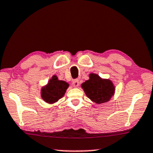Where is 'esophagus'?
I'll return each mask as SVG.
<instances>
[{
    "label": "esophagus",
    "mask_w": 153,
    "mask_h": 153,
    "mask_svg": "<svg viewBox=\"0 0 153 153\" xmlns=\"http://www.w3.org/2000/svg\"><path fill=\"white\" fill-rule=\"evenodd\" d=\"M72 85H73V87H75V88H76V87H78L79 85V80H78V79H75V80H73V82H72Z\"/></svg>",
    "instance_id": "34e87169"
}]
</instances>
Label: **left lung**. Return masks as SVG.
Segmentation results:
<instances>
[{
  "mask_svg": "<svg viewBox=\"0 0 153 153\" xmlns=\"http://www.w3.org/2000/svg\"><path fill=\"white\" fill-rule=\"evenodd\" d=\"M88 98L97 104L107 102L114 93V86L109 80L102 79L98 75L91 73L90 79L82 84Z\"/></svg>",
  "mask_w": 153,
  "mask_h": 153,
  "instance_id": "obj_1",
  "label": "left lung"
}]
</instances>
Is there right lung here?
Listing matches in <instances>:
<instances>
[{
    "mask_svg": "<svg viewBox=\"0 0 153 153\" xmlns=\"http://www.w3.org/2000/svg\"><path fill=\"white\" fill-rule=\"evenodd\" d=\"M68 86V84L66 82L59 80L57 77L53 75L47 85L42 88V99L47 103H54L63 97Z\"/></svg>",
    "mask_w": 153,
    "mask_h": 153,
    "instance_id": "add662e5",
    "label": "right lung"
}]
</instances>
